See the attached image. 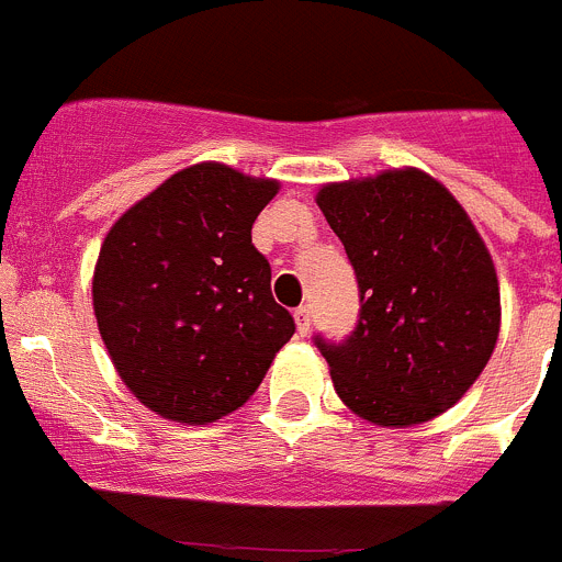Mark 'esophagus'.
Wrapping results in <instances>:
<instances>
[{
    "label": "esophagus",
    "mask_w": 562,
    "mask_h": 562,
    "mask_svg": "<svg viewBox=\"0 0 562 562\" xmlns=\"http://www.w3.org/2000/svg\"><path fill=\"white\" fill-rule=\"evenodd\" d=\"M295 326H297V335L306 337V331H310V326H312V306L310 304L297 306L295 310Z\"/></svg>",
    "instance_id": "obj_1"
}]
</instances>
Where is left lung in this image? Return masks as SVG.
<instances>
[{
	"instance_id": "obj_1",
	"label": "left lung",
	"mask_w": 562,
	"mask_h": 562,
	"mask_svg": "<svg viewBox=\"0 0 562 562\" xmlns=\"http://www.w3.org/2000/svg\"><path fill=\"white\" fill-rule=\"evenodd\" d=\"M317 205L360 292L346 340L315 335L337 396L385 428L434 419L479 380L498 340L484 241L453 193L416 168L326 186Z\"/></svg>"
}]
</instances>
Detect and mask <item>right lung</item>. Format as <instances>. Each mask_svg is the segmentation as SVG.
<instances>
[{"instance_id":"1","label":"right lung","mask_w":562,"mask_h":562,"mask_svg":"<svg viewBox=\"0 0 562 562\" xmlns=\"http://www.w3.org/2000/svg\"><path fill=\"white\" fill-rule=\"evenodd\" d=\"M276 193L278 182L200 162L106 233L92 281L98 329L154 414L207 425L241 408L295 335L250 236Z\"/></svg>"}]
</instances>
